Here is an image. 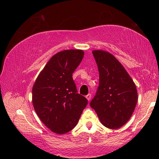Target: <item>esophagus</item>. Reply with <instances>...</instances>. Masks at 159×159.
<instances>
[{"label": "esophagus", "instance_id": "34e87169", "mask_svg": "<svg viewBox=\"0 0 159 159\" xmlns=\"http://www.w3.org/2000/svg\"><path fill=\"white\" fill-rule=\"evenodd\" d=\"M85 98H86L87 100L89 101V100H90V99H91V94H90V93H89V94H88L86 96H85Z\"/></svg>", "mask_w": 159, "mask_h": 159}]
</instances>
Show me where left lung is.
<instances>
[{
  "instance_id": "obj_1",
  "label": "left lung",
  "mask_w": 159,
  "mask_h": 159,
  "mask_svg": "<svg viewBox=\"0 0 159 159\" xmlns=\"http://www.w3.org/2000/svg\"><path fill=\"white\" fill-rule=\"evenodd\" d=\"M92 52L99 71V86L90 105L105 127L119 129L134 111L138 100L136 85L112 54L103 50Z\"/></svg>"
}]
</instances>
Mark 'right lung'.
Here are the masks:
<instances>
[{
    "label": "right lung",
    "mask_w": 159,
    "mask_h": 159,
    "mask_svg": "<svg viewBox=\"0 0 159 159\" xmlns=\"http://www.w3.org/2000/svg\"><path fill=\"white\" fill-rule=\"evenodd\" d=\"M80 49L57 53L39 73L32 87L37 115L52 132L64 134L76 126L88 100L77 93L72 74L84 58Z\"/></svg>",
    "instance_id": "1"
}]
</instances>
